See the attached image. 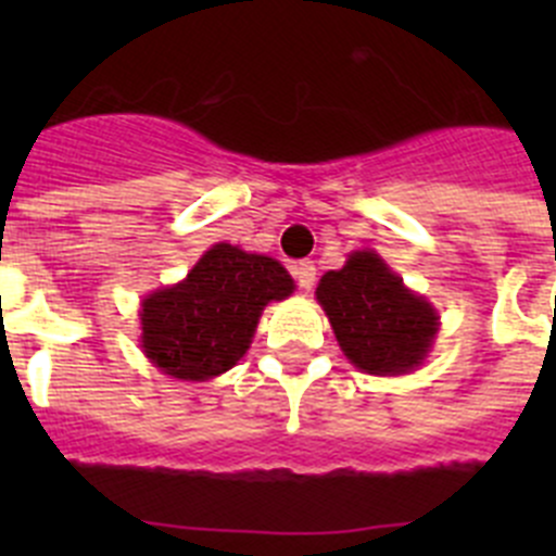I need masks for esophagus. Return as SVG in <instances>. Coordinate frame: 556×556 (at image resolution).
<instances>
[{"instance_id":"obj_1","label":"esophagus","mask_w":556,"mask_h":556,"mask_svg":"<svg viewBox=\"0 0 556 556\" xmlns=\"http://www.w3.org/2000/svg\"><path fill=\"white\" fill-rule=\"evenodd\" d=\"M293 277L299 282L301 290H312L314 279H317V268H314L312 261H299L293 266Z\"/></svg>"}]
</instances>
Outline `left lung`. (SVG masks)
Here are the masks:
<instances>
[{"instance_id":"8db88e82","label":"left lung","mask_w":556,"mask_h":556,"mask_svg":"<svg viewBox=\"0 0 556 556\" xmlns=\"http://www.w3.org/2000/svg\"><path fill=\"white\" fill-rule=\"evenodd\" d=\"M317 301L344 355L377 377L419 366L439 330L433 306L403 288L377 252H355L344 268L325 274Z\"/></svg>"}]
</instances>
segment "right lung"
<instances>
[{"label":"right lung","mask_w":556,"mask_h":556,"mask_svg":"<svg viewBox=\"0 0 556 556\" xmlns=\"http://www.w3.org/2000/svg\"><path fill=\"white\" fill-rule=\"evenodd\" d=\"M293 288L274 257L215 244L185 282L144 299V355L177 379L217 377L250 350L263 306L288 299Z\"/></svg>","instance_id":"1"}]
</instances>
